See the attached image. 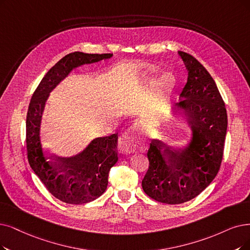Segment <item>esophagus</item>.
I'll use <instances>...</instances> for the list:
<instances>
[{"label": "esophagus", "instance_id": "1", "mask_svg": "<svg viewBox=\"0 0 250 250\" xmlns=\"http://www.w3.org/2000/svg\"><path fill=\"white\" fill-rule=\"evenodd\" d=\"M135 128L133 126L129 127L127 130L119 138L118 148L122 154H131L135 151L136 143L134 141Z\"/></svg>", "mask_w": 250, "mask_h": 250}]
</instances>
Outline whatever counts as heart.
Masks as SVG:
<instances>
[{
	"mask_svg": "<svg viewBox=\"0 0 250 250\" xmlns=\"http://www.w3.org/2000/svg\"><path fill=\"white\" fill-rule=\"evenodd\" d=\"M159 84H160V86H162L164 89L170 88L174 85V77L171 74L166 73V74H164V75L160 77Z\"/></svg>",
	"mask_w": 250,
	"mask_h": 250,
	"instance_id": "b5f03b06",
	"label": "heart"
}]
</instances>
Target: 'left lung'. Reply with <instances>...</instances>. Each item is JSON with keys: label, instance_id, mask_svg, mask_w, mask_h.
Here are the masks:
<instances>
[{"label": "left lung", "instance_id": "8db88e82", "mask_svg": "<svg viewBox=\"0 0 250 250\" xmlns=\"http://www.w3.org/2000/svg\"><path fill=\"white\" fill-rule=\"evenodd\" d=\"M188 69V81L174 113L183 111L191 125L192 141L175 149L152 139L149 166L143 179L145 193L166 204L192 200L210 185L222 164L228 127L227 109L214 80L191 54L178 51Z\"/></svg>", "mask_w": 250, "mask_h": 250}]
</instances>
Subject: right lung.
I'll use <instances>...</instances> for the list:
<instances>
[{
	"instance_id": "1",
	"label": "right lung",
	"mask_w": 250,
	"mask_h": 250,
	"mask_svg": "<svg viewBox=\"0 0 250 250\" xmlns=\"http://www.w3.org/2000/svg\"><path fill=\"white\" fill-rule=\"evenodd\" d=\"M112 53H69L49 69L35 90L26 115L28 163L46 188L58 200L84 204L102 196L107 187L111 168L118 161V133L95 138L82 153L59 158L44 149L40 126L49 93L73 68L111 58Z\"/></svg>"
}]
</instances>
